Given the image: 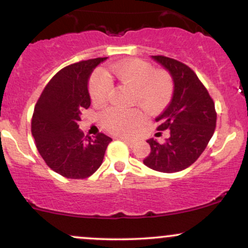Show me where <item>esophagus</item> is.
I'll list each match as a JSON object with an SVG mask.
<instances>
[{
	"mask_svg": "<svg viewBox=\"0 0 248 248\" xmlns=\"http://www.w3.org/2000/svg\"><path fill=\"white\" fill-rule=\"evenodd\" d=\"M121 141H124V143H127L128 146L133 147L135 144V140H132V139H127V138H120Z\"/></svg>",
	"mask_w": 248,
	"mask_h": 248,
	"instance_id": "34e87169",
	"label": "esophagus"
}]
</instances>
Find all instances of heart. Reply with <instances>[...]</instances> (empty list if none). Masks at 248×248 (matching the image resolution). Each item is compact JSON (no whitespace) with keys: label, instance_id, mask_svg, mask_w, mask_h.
Here are the masks:
<instances>
[{"label":"heart","instance_id":"obj_1","mask_svg":"<svg viewBox=\"0 0 248 248\" xmlns=\"http://www.w3.org/2000/svg\"><path fill=\"white\" fill-rule=\"evenodd\" d=\"M109 73L132 88L133 101L149 112H158L171 100V77L164 71H155L146 61L134 58L115 62L109 66ZM88 92L93 104H105L110 92V82L102 73L96 72L91 78ZM144 119V114L138 108L108 107L100 114L102 126L118 135L132 134L143 124Z\"/></svg>","mask_w":248,"mask_h":248}]
</instances>
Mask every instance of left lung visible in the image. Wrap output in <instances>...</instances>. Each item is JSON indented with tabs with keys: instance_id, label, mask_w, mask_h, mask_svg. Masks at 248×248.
Here are the masks:
<instances>
[{
	"instance_id": "left-lung-1",
	"label": "left lung",
	"mask_w": 248,
	"mask_h": 248,
	"mask_svg": "<svg viewBox=\"0 0 248 248\" xmlns=\"http://www.w3.org/2000/svg\"><path fill=\"white\" fill-rule=\"evenodd\" d=\"M152 58L169 71L173 80L171 101L155 119L158 130H170L164 143L147 142L150 154L143 163L161 172H177L195 163L215 133L217 113L215 102L197 75L183 62L164 56Z\"/></svg>"
}]
</instances>
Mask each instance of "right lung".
Here are the masks:
<instances>
[{
    "label": "right lung",
    "instance_id": "obj_1",
    "mask_svg": "<svg viewBox=\"0 0 248 248\" xmlns=\"http://www.w3.org/2000/svg\"><path fill=\"white\" fill-rule=\"evenodd\" d=\"M105 58L71 64L43 90L31 121L39 154L53 171L66 178L90 177L101 166L112 139L105 134L85 136L79 129L82 109L91 106L88 79Z\"/></svg>",
    "mask_w": 248,
    "mask_h": 248
}]
</instances>
